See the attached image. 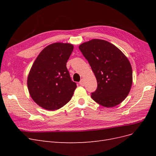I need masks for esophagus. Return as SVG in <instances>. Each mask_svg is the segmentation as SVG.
<instances>
[{
    "label": "esophagus",
    "instance_id": "obj_1",
    "mask_svg": "<svg viewBox=\"0 0 156 156\" xmlns=\"http://www.w3.org/2000/svg\"><path fill=\"white\" fill-rule=\"evenodd\" d=\"M79 84H80V85H81V86H84V84H85V81H84V79H82L81 81H80Z\"/></svg>",
    "mask_w": 156,
    "mask_h": 156
}]
</instances>
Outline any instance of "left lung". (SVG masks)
<instances>
[{
  "label": "left lung",
  "mask_w": 156,
  "mask_h": 156,
  "mask_svg": "<svg viewBox=\"0 0 156 156\" xmlns=\"http://www.w3.org/2000/svg\"><path fill=\"white\" fill-rule=\"evenodd\" d=\"M79 48L95 75L98 88L91 97L105 107H112L123 101L131 90L133 72L126 55L107 41L93 39Z\"/></svg>",
  "instance_id": "left-lung-1"
}]
</instances>
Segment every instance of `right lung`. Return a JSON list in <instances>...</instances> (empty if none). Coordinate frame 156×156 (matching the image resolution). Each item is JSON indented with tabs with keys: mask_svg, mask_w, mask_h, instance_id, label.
Returning <instances> with one entry per match:
<instances>
[{
	"mask_svg": "<svg viewBox=\"0 0 156 156\" xmlns=\"http://www.w3.org/2000/svg\"><path fill=\"white\" fill-rule=\"evenodd\" d=\"M73 50L71 44H50L40 52L32 66L27 77L28 90L36 104L46 110L62 107L77 88L66 68Z\"/></svg>",
	"mask_w": 156,
	"mask_h": 156,
	"instance_id": "1",
	"label": "right lung"
}]
</instances>
